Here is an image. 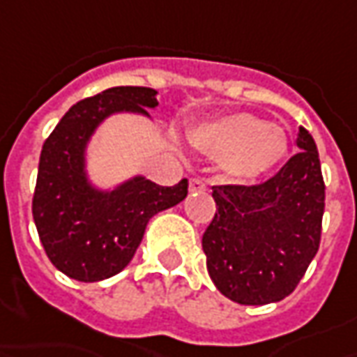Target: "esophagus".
<instances>
[{"label":"esophagus","mask_w":357,"mask_h":357,"mask_svg":"<svg viewBox=\"0 0 357 357\" xmlns=\"http://www.w3.org/2000/svg\"><path fill=\"white\" fill-rule=\"evenodd\" d=\"M207 190V185H205V181L199 178H193L190 181V191L193 193V191H205Z\"/></svg>","instance_id":"34e87169"}]
</instances>
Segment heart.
<instances>
[{"label": "heart", "instance_id": "1", "mask_svg": "<svg viewBox=\"0 0 357 357\" xmlns=\"http://www.w3.org/2000/svg\"><path fill=\"white\" fill-rule=\"evenodd\" d=\"M188 138L203 154L221 158L225 176L239 183L264 178L282 164L289 152L284 130L245 112L205 120Z\"/></svg>", "mask_w": 357, "mask_h": 357}]
</instances>
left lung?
I'll list each match as a JSON object with an SVG mask.
<instances>
[{
  "label": "left lung",
  "mask_w": 357,
  "mask_h": 357,
  "mask_svg": "<svg viewBox=\"0 0 357 357\" xmlns=\"http://www.w3.org/2000/svg\"><path fill=\"white\" fill-rule=\"evenodd\" d=\"M292 155L261 185H215L217 213L203 233L207 271L229 301L263 306L287 298L320 247L324 179L316 142L298 130Z\"/></svg>",
  "instance_id": "1"
}]
</instances>
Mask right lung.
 Listing matches in <instances>:
<instances>
[{
    "label": "right lung",
    "instance_id": "right-lung-1",
    "mask_svg": "<svg viewBox=\"0 0 357 357\" xmlns=\"http://www.w3.org/2000/svg\"><path fill=\"white\" fill-rule=\"evenodd\" d=\"M158 91L114 86L68 110L41 150L33 219L45 252L56 268L80 282L118 275L140 247L150 219L188 195V179L162 188L140 174L114 188L96 185L89 148L96 130L114 114H138L158 106Z\"/></svg>",
    "mask_w": 357,
    "mask_h": 357
}]
</instances>
